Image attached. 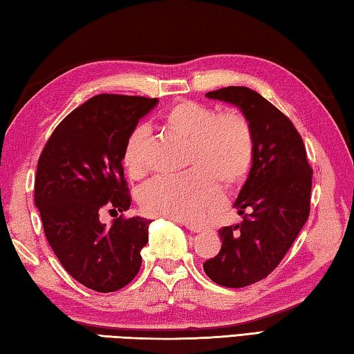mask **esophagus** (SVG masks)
I'll list each match as a JSON object with an SVG mask.
<instances>
[{
	"mask_svg": "<svg viewBox=\"0 0 354 354\" xmlns=\"http://www.w3.org/2000/svg\"><path fill=\"white\" fill-rule=\"evenodd\" d=\"M174 222H177V223H180V225H183L186 230H189L191 232H200L202 231L203 228L200 225H197V223H192V222H186V220H174Z\"/></svg>",
	"mask_w": 354,
	"mask_h": 354,
	"instance_id": "34e87169",
	"label": "esophagus"
}]
</instances>
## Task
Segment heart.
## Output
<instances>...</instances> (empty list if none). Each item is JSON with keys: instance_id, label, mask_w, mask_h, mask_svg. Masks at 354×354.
Here are the masks:
<instances>
[{"instance_id": "obj_1", "label": "heart", "mask_w": 354, "mask_h": 354, "mask_svg": "<svg viewBox=\"0 0 354 354\" xmlns=\"http://www.w3.org/2000/svg\"><path fill=\"white\" fill-rule=\"evenodd\" d=\"M165 126L188 138L186 165L180 176L158 177L140 192V206L149 216L198 220L222 202L218 182L236 188L243 182L254 158L252 129L239 112L217 111L209 104L180 100L165 112ZM148 131L138 126L126 140L122 162L132 177L146 171Z\"/></svg>"}]
</instances>
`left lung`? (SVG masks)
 Instances as JSON below:
<instances>
[{
	"label": "left lung",
	"mask_w": 354,
	"mask_h": 354,
	"mask_svg": "<svg viewBox=\"0 0 354 354\" xmlns=\"http://www.w3.org/2000/svg\"><path fill=\"white\" fill-rule=\"evenodd\" d=\"M206 97L239 108L254 136V158L234 202L243 220L218 230L222 250L203 263L212 282L242 288L268 276L301 232L313 169L295 124L256 91L228 86Z\"/></svg>",
	"instance_id": "obj_1"
}]
</instances>
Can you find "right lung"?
<instances>
[{"label":"right lung","instance_id":"obj_1","mask_svg":"<svg viewBox=\"0 0 354 354\" xmlns=\"http://www.w3.org/2000/svg\"><path fill=\"white\" fill-rule=\"evenodd\" d=\"M157 103L146 97H92L57 126L38 160L35 205L46 239L64 270L98 292L123 288L142 266L151 220L120 216L106 226L100 216L129 209L123 149L138 120Z\"/></svg>","mask_w":354,"mask_h":354}]
</instances>
